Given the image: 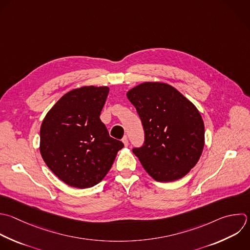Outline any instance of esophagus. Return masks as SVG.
Segmentation results:
<instances>
[{
  "instance_id": "1",
  "label": "esophagus",
  "mask_w": 250,
  "mask_h": 250,
  "mask_svg": "<svg viewBox=\"0 0 250 250\" xmlns=\"http://www.w3.org/2000/svg\"><path fill=\"white\" fill-rule=\"evenodd\" d=\"M122 142H123V144H124V146H128L129 142H128V138H127V136H124V138L122 139Z\"/></svg>"
}]
</instances>
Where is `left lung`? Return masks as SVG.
<instances>
[{
	"label": "left lung",
	"instance_id": "obj_1",
	"mask_svg": "<svg viewBox=\"0 0 250 250\" xmlns=\"http://www.w3.org/2000/svg\"><path fill=\"white\" fill-rule=\"evenodd\" d=\"M127 98L136 107L145 142L133 152L158 182L183 178L197 163L204 146V123L197 108L174 87L146 82Z\"/></svg>",
	"mask_w": 250,
	"mask_h": 250
}]
</instances>
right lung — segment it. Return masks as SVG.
<instances>
[{"label": "right lung", "instance_id": "right-lung-1", "mask_svg": "<svg viewBox=\"0 0 250 250\" xmlns=\"http://www.w3.org/2000/svg\"><path fill=\"white\" fill-rule=\"evenodd\" d=\"M109 89L82 87L65 94L52 107L40 129V151L62 182L78 188L99 184L124 145L111 138L101 121Z\"/></svg>", "mask_w": 250, "mask_h": 250}]
</instances>
